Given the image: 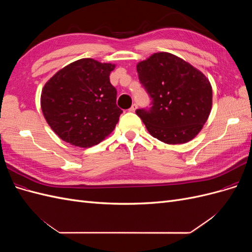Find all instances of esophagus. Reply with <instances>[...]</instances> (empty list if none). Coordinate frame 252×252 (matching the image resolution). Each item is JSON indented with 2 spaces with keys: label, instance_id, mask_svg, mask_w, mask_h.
Here are the masks:
<instances>
[{
  "label": "esophagus",
  "instance_id": "1",
  "mask_svg": "<svg viewBox=\"0 0 252 252\" xmlns=\"http://www.w3.org/2000/svg\"><path fill=\"white\" fill-rule=\"evenodd\" d=\"M135 109H136V105H135V104H133V105L131 106V107H130V108H129L128 110H129V111H130V112H134V111H135Z\"/></svg>",
  "mask_w": 252,
  "mask_h": 252
}]
</instances>
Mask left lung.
<instances>
[{"mask_svg":"<svg viewBox=\"0 0 252 252\" xmlns=\"http://www.w3.org/2000/svg\"><path fill=\"white\" fill-rule=\"evenodd\" d=\"M151 102L136 109L148 132L166 144H184L199 133L212 106V88L205 75L169 52H157L136 65Z\"/></svg>","mask_w":252,"mask_h":252,"instance_id":"8db88e82","label":"left lung"}]
</instances>
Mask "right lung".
<instances>
[{
    "label": "right lung",
    "mask_w": 252,
    "mask_h": 252,
    "mask_svg": "<svg viewBox=\"0 0 252 252\" xmlns=\"http://www.w3.org/2000/svg\"><path fill=\"white\" fill-rule=\"evenodd\" d=\"M114 67L94 59H81L45 84L41 108L59 138L88 148L113 131L123 112L117 106V89L109 80Z\"/></svg>",
    "instance_id": "1"
}]
</instances>
